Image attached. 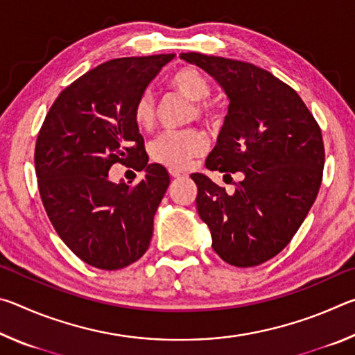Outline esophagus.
Masks as SVG:
<instances>
[{
    "label": "esophagus",
    "instance_id": "1",
    "mask_svg": "<svg viewBox=\"0 0 355 355\" xmlns=\"http://www.w3.org/2000/svg\"><path fill=\"white\" fill-rule=\"evenodd\" d=\"M169 173H171L172 178H186V177H188V173H186L184 171H182V169H173V167H171Z\"/></svg>",
    "mask_w": 355,
    "mask_h": 355
}]
</instances>
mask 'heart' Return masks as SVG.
Returning <instances> with one entry per match:
<instances>
[{
  "mask_svg": "<svg viewBox=\"0 0 355 355\" xmlns=\"http://www.w3.org/2000/svg\"><path fill=\"white\" fill-rule=\"evenodd\" d=\"M169 87L182 97L191 100L189 119H197L203 123H214L218 120V107L208 100L209 84L199 70L183 67L171 76ZM133 122L141 131L153 128L156 110L155 100L150 92H142L133 105ZM207 150V139L197 128H184L175 131H164L150 144V156L155 163L173 169H184L196 156Z\"/></svg>",
  "mask_w": 355,
  "mask_h": 355,
  "instance_id": "obj_1",
  "label": "heart"
}]
</instances>
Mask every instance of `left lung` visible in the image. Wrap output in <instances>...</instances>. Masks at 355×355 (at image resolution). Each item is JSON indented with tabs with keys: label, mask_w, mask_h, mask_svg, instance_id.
I'll list each match as a JSON object with an SVG mask.
<instances>
[{
	"label": "left lung",
	"mask_w": 355,
	"mask_h": 355,
	"mask_svg": "<svg viewBox=\"0 0 355 355\" xmlns=\"http://www.w3.org/2000/svg\"><path fill=\"white\" fill-rule=\"evenodd\" d=\"M180 58L211 75L230 100L205 166L244 175L233 194L207 175H191L197 211L222 260L258 266L286 248L313 205L324 169L321 128L297 92L268 70L200 53Z\"/></svg>",
	"instance_id": "1"
}]
</instances>
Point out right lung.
<instances>
[{"mask_svg":"<svg viewBox=\"0 0 355 355\" xmlns=\"http://www.w3.org/2000/svg\"><path fill=\"white\" fill-rule=\"evenodd\" d=\"M175 55L119 58L89 70L58 95L35 141L44 208L62 241L84 263L116 271L146 254L153 216L171 178L148 164L133 105ZM114 164L144 170L137 185L112 184Z\"/></svg>","mask_w":355,"mask_h":355,"instance_id":"add662e5","label":"right lung"}]
</instances>
